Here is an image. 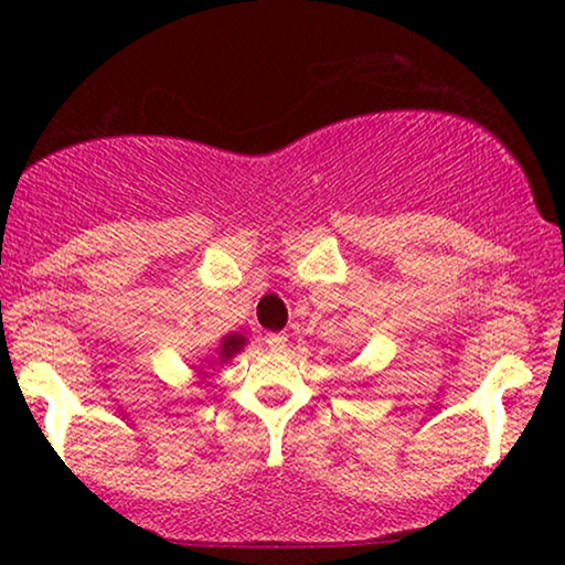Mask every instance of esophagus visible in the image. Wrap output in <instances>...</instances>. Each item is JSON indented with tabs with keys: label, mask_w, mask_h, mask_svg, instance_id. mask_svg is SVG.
Masks as SVG:
<instances>
[{
	"label": "esophagus",
	"mask_w": 565,
	"mask_h": 565,
	"mask_svg": "<svg viewBox=\"0 0 565 565\" xmlns=\"http://www.w3.org/2000/svg\"><path fill=\"white\" fill-rule=\"evenodd\" d=\"M285 342H288V337H285V334H267V337H265V344H267L273 352L285 350Z\"/></svg>",
	"instance_id": "34e87169"
}]
</instances>
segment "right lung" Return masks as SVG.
Instances as JSON below:
<instances>
[{
	"label": "right lung",
	"instance_id": "1",
	"mask_svg": "<svg viewBox=\"0 0 565 565\" xmlns=\"http://www.w3.org/2000/svg\"><path fill=\"white\" fill-rule=\"evenodd\" d=\"M242 347H244V337H242V334H228V337L221 342L218 360H221V362L231 360L238 350H242Z\"/></svg>",
	"mask_w": 565,
	"mask_h": 565
}]
</instances>
